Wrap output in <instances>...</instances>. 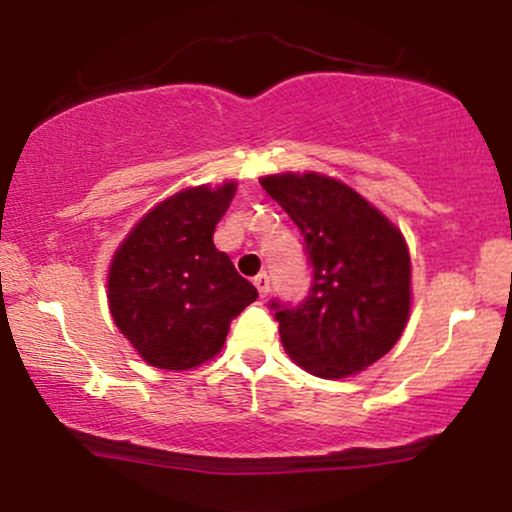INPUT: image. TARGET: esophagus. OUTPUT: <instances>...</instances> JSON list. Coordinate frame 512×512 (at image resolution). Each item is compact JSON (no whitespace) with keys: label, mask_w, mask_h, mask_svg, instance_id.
<instances>
[{"label":"esophagus","mask_w":512,"mask_h":512,"mask_svg":"<svg viewBox=\"0 0 512 512\" xmlns=\"http://www.w3.org/2000/svg\"><path fill=\"white\" fill-rule=\"evenodd\" d=\"M255 289H257V293H260L262 298L269 296V276L264 274V272L255 276Z\"/></svg>","instance_id":"esophagus-1"}]
</instances>
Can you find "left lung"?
Returning <instances> with one entry per match:
<instances>
[{"label": "left lung", "instance_id": "left-lung-1", "mask_svg": "<svg viewBox=\"0 0 512 512\" xmlns=\"http://www.w3.org/2000/svg\"><path fill=\"white\" fill-rule=\"evenodd\" d=\"M260 185L298 226L313 267L303 303H269L281 344L308 373L349 378L383 358L407 327V243L373 204L327 175H267Z\"/></svg>", "mask_w": 512, "mask_h": 512}]
</instances>
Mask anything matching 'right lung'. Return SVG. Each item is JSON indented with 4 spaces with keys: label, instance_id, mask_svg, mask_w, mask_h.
Segmentation results:
<instances>
[{
    "label": "right lung",
    "instance_id": "1",
    "mask_svg": "<svg viewBox=\"0 0 512 512\" xmlns=\"http://www.w3.org/2000/svg\"><path fill=\"white\" fill-rule=\"evenodd\" d=\"M236 182L190 187L163 199L117 248L108 274L113 320L149 366L187 370L221 351L228 327L257 298L214 228Z\"/></svg>",
    "mask_w": 512,
    "mask_h": 512
}]
</instances>
